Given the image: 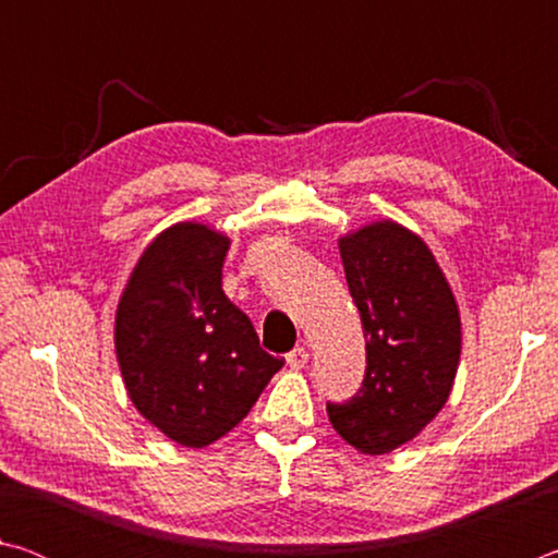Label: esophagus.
I'll list each match as a JSON object with an SVG mask.
<instances>
[{"label":"esophagus","instance_id":"1","mask_svg":"<svg viewBox=\"0 0 558 558\" xmlns=\"http://www.w3.org/2000/svg\"><path fill=\"white\" fill-rule=\"evenodd\" d=\"M307 359H310L307 349H305V347H295V349H292V352L288 354V366H290V369L300 372V369H305Z\"/></svg>","mask_w":558,"mask_h":558}]
</instances>
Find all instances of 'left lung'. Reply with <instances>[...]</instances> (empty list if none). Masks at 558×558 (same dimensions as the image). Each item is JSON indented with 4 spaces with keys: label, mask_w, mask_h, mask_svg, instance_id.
I'll list each match as a JSON object with an SVG mask.
<instances>
[{
    "label": "left lung",
    "mask_w": 558,
    "mask_h": 558,
    "mask_svg": "<svg viewBox=\"0 0 558 558\" xmlns=\"http://www.w3.org/2000/svg\"><path fill=\"white\" fill-rule=\"evenodd\" d=\"M339 256L362 315L366 374L349 403L327 405L332 428L364 456L411 442L448 403L462 323L428 243L393 219L339 235Z\"/></svg>",
    "instance_id": "obj_1"
}]
</instances>
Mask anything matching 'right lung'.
<instances>
[{
  "label": "right lung",
  "mask_w": 558,
  "mask_h": 558,
  "mask_svg": "<svg viewBox=\"0 0 558 558\" xmlns=\"http://www.w3.org/2000/svg\"><path fill=\"white\" fill-rule=\"evenodd\" d=\"M229 248V235L209 223H172L147 243L116 310V354L132 405L194 450L239 426L282 366L226 298Z\"/></svg>",
  "instance_id": "add662e5"
}]
</instances>
